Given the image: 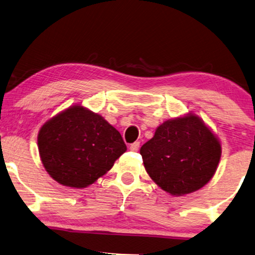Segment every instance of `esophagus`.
<instances>
[{"mask_svg": "<svg viewBox=\"0 0 255 255\" xmlns=\"http://www.w3.org/2000/svg\"><path fill=\"white\" fill-rule=\"evenodd\" d=\"M139 147H140V142H139V141H135V142H133V143L130 144V149H131L132 151H136V150L139 149Z\"/></svg>", "mask_w": 255, "mask_h": 255, "instance_id": "1", "label": "esophagus"}]
</instances>
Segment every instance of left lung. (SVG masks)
I'll use <instances>...</instances> for the list:
<instances>
[{"label": "left lung", "instance_id": "obj_1", "mask_svg": "<svg viewBox=\"0 0 255 255\" xmlns=\"http://www.w3.org/2000/svg\"><path fill=\"white\" fill-rule=\"evenodd\" d=\"M140 154L147 173L160 189L185 196L213 178L221 158V142L201 117L188 113L158 125Z\"/></svg>", "mask_w": 255, "mask_h": 255}]
</instances>
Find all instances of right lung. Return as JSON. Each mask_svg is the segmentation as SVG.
<instances>
[{"instance_id":"obj_1","label":"right lung","mask_w":255,"mask_h":255,"mask_svg":"<svg viewBox=\"0 0 255 255\" xmlns=\"http://www.w3.org/2000/svg\"><path fill=\"white\" fill-rule=\"evenodd\" d=\"M37 147L50 177L76 189L104 177L127 151L121 133L103 116L80 104L64 109L42 125Z\"/></svg>"}]
</instances>
